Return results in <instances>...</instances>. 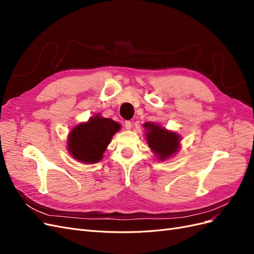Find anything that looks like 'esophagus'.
Instances as JSON below:
<instances>
[{
	"label": "esophagus",
	"mask_w": 254,
	"mask_h": 254,
	"mask_svg": "<svg viewBox=\"0 0 254 254\" xmlns=\"http://www.w3.org/2000/svg\"><path fill=\"white\" fill-rule=\"evenodd\" d=\"M124 125H125V128H126L127 130H130V129L132 128V124H131V122H129V121H126Z\"/></svg>",
	"instance_id": "obj_1"
}]
</instances>
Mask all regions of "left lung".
<instances>
[{"label": "left lung", "instance_id": "left-lung-1", "mask_svg": "<svg viewBox=\"0 0 254 254\" xmlns=\"http://www.w3.org/2000/svg\"><path fill=\"white\" fill-rule=\"evenodd\" d=\"M145 137L153 155L160 161H166L175 156L181 147V135L153 122L144 123Z\"/></svg>", "mask_w": 254, "mask_h": 254}]
</instances>
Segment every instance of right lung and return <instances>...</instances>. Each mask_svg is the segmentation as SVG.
Masks as SVG:
<instances>
[{
    "instance_id": "add662e5",
    "label": "right lung",
    "mask_w": 254,
    "mask_h": 254,
    "mask_svg": "<svg viewBox=\"0 0 254 254\" xmlns=\"http://www.w3.org/2000/svg\"><path fill=\"white\" fill-rule=\"evenodd\" d=\"M120 130L118 122L96 113L71 130L67 135V151L78 162L95 164L104 158L106 148Z\"/></svg>"
}]
</instances>
